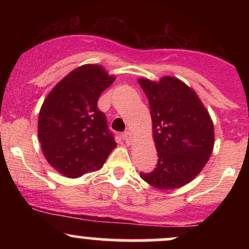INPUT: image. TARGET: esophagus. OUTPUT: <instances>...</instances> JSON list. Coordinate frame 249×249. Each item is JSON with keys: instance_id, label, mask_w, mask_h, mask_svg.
<instances>
[{"instance_id": "1", "label": "esophagus", "mask_w": 249, "mask_h": 249, "mask_svg": "<svg viewBox=\"0 0 249 249\" xmlns=\"http://www.w3.org/2000/svg\"><path fill=\"white\" fill-rule=\"evenodd\" d=\"M123 138H124V141L127 142V144H131V142H132V134H131L130 132H128V131H126V132H124L123 133Z\"/></svg>"}]
</instances>
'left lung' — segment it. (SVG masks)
<instances>
[{"instance_id":"left-lung-1","label":"left lung","mask_w":249,"mask_h":249,"mask_svg":"<svg viewBox=\"0 0 249 249\" xmlns=\"http://www.w3.org/2000/svg\"><path fill=\"white\" fill-rule=\"evenodd\" d=\"M148 99L158 162L142 180L159 190L188 184L201 172L212 154V119L196 93L178 78L159 82L139 79Z\"/></svg>"}]
</instances>
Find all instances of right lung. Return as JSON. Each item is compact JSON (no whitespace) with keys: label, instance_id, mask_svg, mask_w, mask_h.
I'll use <instances>...</instances> for the list:
<instances>
[{"label":"right lung","instance_id":"right-lung-1","mask_svg":"<svg viewBox=\"0 0 249 249\" xmlns=\"http://www.w3.org/2000/svg\"><path fill=\"white\" fill-rule=\"evenodd\" d=\"M115 82L101 65L71 71L50 91L38 117V139L48 162L69 178L99 170L116 147L99 96Z\"/></svg>","mask_w":249,"mask_h":249}]
</instances>
